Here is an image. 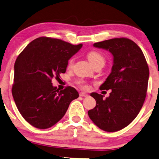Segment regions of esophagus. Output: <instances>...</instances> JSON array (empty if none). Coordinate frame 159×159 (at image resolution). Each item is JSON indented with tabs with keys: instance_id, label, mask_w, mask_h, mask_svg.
<instances>
[{
	"instance_id": "esophagus-1",
	"label": "esophagus",
	"mask_w": 159,
	"mask_h": 159,
	"mask_svg": "<svg viewBox=\"0 0 159 159\" xmlns=\"http://www.w3.org/2000/svg\"><path fill=\"white\" fill-rule=\"evenodd\" d=\"M80 96L82 97H88V94H87L86 92H80Z\"/></svg>"
}]
</instances>
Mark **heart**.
<instances>
[{
  "mask_svg": "<svg viewBox=\"0 0 159 159\" xmlns=\"http://www.w3.org/2000/svg\"><path fill=\"white\" fill-rule=\"evenodd\" d=\"M88 60L89 61V62L93 65L95 63H97L99 62H104V58L102 54H100L99 52L97 51H91L88 53L87 55ZM73 64V60H70L69 62V67H71ZM80 83V82H79Z\"/></svg>",
  "mask_w": 159,
  "mask_h": 159,
  "instance_id": "obj_1",
  "label": "heart"
}]
</instances>
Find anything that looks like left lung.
Masks as SVG:
<instances>
[{"mask_svg": "<svg viewBox=\"0 0 159 159\" xmlns=\"http://www.w3.org/2000/svg\"><path fill=\"white\" fill-rule=\"evenodd\" d=\"M94 48L113 56L111 73L100 89H111L109 96L92 92L96 106L88 115L99 129L108 132L121 130L131 124L146 98L149 70L140 48L127 38H114L94 43Z\"/></svg>", "mask_w": 159, "mask_h": 159, "instance_id": "obj_1", "label": "left lung"}]
</instances>
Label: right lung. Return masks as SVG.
I'll list each match as a JSON object with an SVG mask.
<instances>
[{"label": "right lung", "instance_id": "obj_1", "mask_svg": "<svg viewBox=\"0 0 159 159\" xmlns=\"http://www.w3.org/2000/svg\"><path fill=\"white\" fill-rule=\"evenodd\" d=\"M82 47L41 37L29 43L16 59L12 94L18 111L32 126L40 129L54 126L79 97L74 87L60 90L52 80L66 72L68 60Z\"/></svg>", "mask_w": 159, "mask_h": 159}]
</instances>
